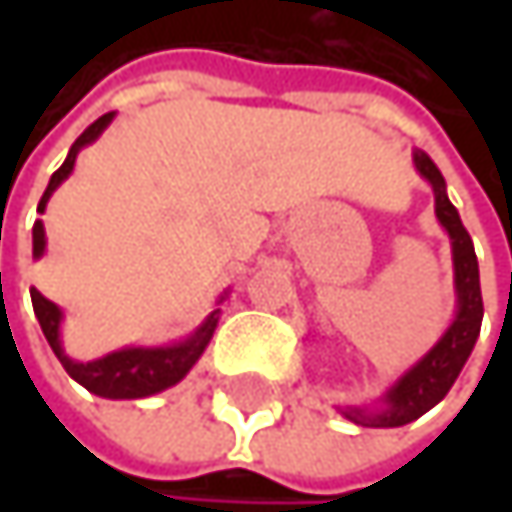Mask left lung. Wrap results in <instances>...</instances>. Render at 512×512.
<instances>
[{
	"mask_svg": "<svg viewBox=\"0 0 512 512\" xmlns=\"http://www.w3.org/2000/svg\"><path fill=\"white\" fill-rule=\"evenodd\" d=\"M418 171L433 183L436 192V216L451 234L454 243V269H457V296H460V311L454 326L445 332V338L421 358L385 397V409L376 415H361L358 409L347 412L356 424L364 427H403L424 412H430L457 382L465 358L471 356L474 341L480 335V320H483V296H480V275H477V255L471 246L468 231L462 228L457 207L448 201L445 192V177L436 168V162L424 151L415 154Z\"/></svg>",
	"mask_w": 512,
	"mask_h": 512,
	"instance_id": "1",
	"label": "left lung"
}]
</instances>
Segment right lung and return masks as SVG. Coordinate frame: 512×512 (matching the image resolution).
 I'll list each match as a JSON object with an SVG mask.
<instances>
[{"label":"right lung","instance_id":"1","mask_svg":"<svg viewBox=\"0 0 512 512\" xmlns=\"http://www.w3.org/2000/svg\"><path fill=\"white\" fill-rule=\"evenodd\" d=\"M109 121H112V112L103 115V118H97V121L73 142V148H70V154L64 159V165L50 177V186H47V192H44V198H41V204H38V213H44L52 189L73 171V162H76L79 148H85L88 142H94V139L106 130ZM32 249H35V257H41V252H44V225H41V222H35V228H32ZM32 305H35V317H38V323H41V329H44V338L50 341L52 353L58 356L61 364H64V370H67L79 385H85L91 394L112 397V400L148 397V394H156V391H162V388L180 382V379L189 373V367L198 361V356L204 353V347L210 344L213 329H216V323H219V317H216V311H213V314L207 317V323H204L189 341H183V344H177V347H165V350H121V353H109V356L97 358V361H85V364H82V361L67 358L64 356V350H61V341H58L61 311L52 305L47 296H41L38 290H32Z\"/></svg>","mask_w":512,"mask_h":512}]
</instances>
